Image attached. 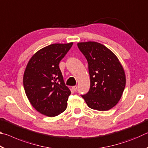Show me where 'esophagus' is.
Listing matches in <instances>:
<instances>
[{
    "mask_svg": "<svg viewBox=\"0 0 148 148\" xmlns=\"http://www.w3.org/2000/svg\"><path fill=\"white\" fill-rule=\"evenodd\" d=\"M72 90H73L74 91H76V90H77V86H73V87H72Z\"/></svg>",
    "mask_w": 148,
    "mask_h": 148,
    "instance_id": "obj_1",
    "label": "esophagus"
}]
</instances>
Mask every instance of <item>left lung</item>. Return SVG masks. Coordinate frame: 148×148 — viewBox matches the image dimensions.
I'll use <instances>...</instances> for the list:
<instances>
[{
    "label": "left lung",
    "mask_w": 148,
    "mask_h": 148,
    "mask_svg": "<svg viewBox=\"0 0 148 148\" xmlns=\"http://www.w3.org/2000/svg\"><path fill=\"white\" fill-rule=\"evenodd\" d=\"M77 47L88 62L90 76V89L82 97L91 109L106 111L112 108L121 99L126 84L119 59L98 42H79Z\"/></svg>",
    "instance_id": "left-lung-1"
}]
</instances>
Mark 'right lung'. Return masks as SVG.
I'll return each mask as SVG.
<instances>
[{"label": "right lung", "mask_w": 148, "mask_h": 148, "mask_svg": "<svg viewBox=\"0 0 148 148\" xmlns=\"http://www.w3.org/2000/svg\"><path fill=\"white\" fill-rule=\"evenodd\" d=\"M73 43L53 44L33 55L23 75V86L32 106L40 113L55 117L63 112L71 92L65 85L59 64Z\"/></svg>", "instance_id": "1"}]
</instances>
